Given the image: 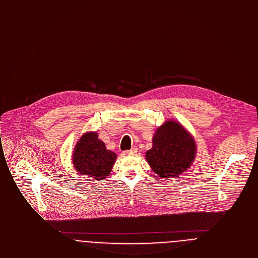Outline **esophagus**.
Instances as JSON below:
<instances>
[{"instance_id": "obj_1", "label": "esophagus", "mask_w": 258, "mask_h": 258, "mask_svg": "<svg viewBox=\"0 0 258 258\" xmlns=\"http://www.w3.org/2000/svg\"><path fill=\"white\" fill-rule=\"evenodd\" d=\"M125 153H126V154H129V156H133V154H136V153H137V147H136V146H133L130 150H127Z\"/></svg>"}]
</instances>
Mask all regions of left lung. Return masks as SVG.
I'll return each instance as SVG.
<instances>
[{"label":"left lung","instance_id":"obj_1","mask_svg":"<svg viewBox=\"0 0 258 258\" xmlns=\"http://www.w3.org/2000/svg\"><path fill=\"white\" fill-rule=\"evenodd\" d=\"M195 149L193 138L183 126L168 121L154 134L152 147L146 151V160L159 177H176L191 166Z\"/></svg>","mask_w":258,"mask_h":258}]
</instances>
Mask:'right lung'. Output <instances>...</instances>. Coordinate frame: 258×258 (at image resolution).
Masks as SVG:
<instances>
[{"label": "right lung", "mask_w": 258, "mask_h": 258, "mask_svg": "<svg viewBox=\"0 0 258 258\" xmlns=\"http://www.w3.org/2000/svg\"><path fill=\"white\" fill-rule=\"evenodd\" d=\"M116 161V153L108 150L95 132L85 133L73 154V165L79 174L94 180L107 178Z\"/></svg>", "instance_id": "obj_1"}]
</instances>
